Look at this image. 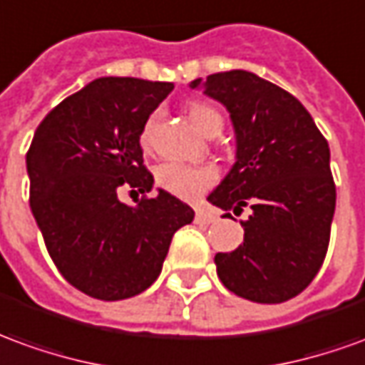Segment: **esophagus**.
Masks as SVG:
<instances>
[{
  "instance_id": "34e87169",
  "label": "esophagus",
  "mask_w": 365,
  "mask_h": 365,
  "mask_svg": "<svg viewBox=\"0 0 365 365\" xmlns=\"http://www.w3.org/2000/svg\"><path fill=\"white\" fill-rule=\"evenodd\" d=\"M217 217L213 215V213H209V211H203L200 209L197 213H195V223H215Z\"/></svg>"
}]
</instances>
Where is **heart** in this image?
<instances>
[{"mask_svg": "<svg viewBox=\"0 0 365 365\" xmlns=\"http://www.w3.org/2000/svg\"><path fill=\"white\" fill-rule=\"evenodd\" d=\"M187 116L193 126L207 134L209 130L223 128V116L217 108L205 103H191L187 106ZM158 120V112H154L140 132V144L144 150L152 146V130ZM217 182V172L211 165H191L182 162H164L156 168V183L168 193H172L180 200H197L201 193Z\"/></svg>", "mask_w": 365, "mask_h": 365, "instance_id": "1", "label": "heart"}]
</instances>
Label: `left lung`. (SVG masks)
<instances>
[{
	"mask_svg": "<svg viewBox=\"0 0 365 365\" xmlns=\"http://www.w3.org/2000/svg\"><path fill=\"white\" fill-rule=\"evenodd\" d=\"M190 86L223 104L235 130V164L207 200L223 211L251 207L241 221L243 245L215 255L219 279L261 304L297 297L320 271L330 241L336 185L328 142L292 94L249 71Z\"/></svg>",
	"mask_w": 365,
	"mask_h": 365,
	"instance_id": "8db88e82",
	"label": "left lung"
}]
</instances>
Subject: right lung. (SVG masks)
<instances>
[{
	"mask_svg": "<svg viewBox=\"0 0 365 365\" xmlns=\"http://www.w3.org/2000/svg\"><path fill=\"white\" fill-rule=\"evenodd\" d=\"M172 83L103 76L45 116L27 152L29 203L58 272L88 297L124 300L160 277L172 237L193 209L158 190L140 132ZM122 185L143 193L122 204ZM138 195V194H137Z\"/></svg>",
	"mask_w": 365,
	"mask_h": 365,
	"instance_id": "1",
	"label": "right lung"
}]
</instances>
